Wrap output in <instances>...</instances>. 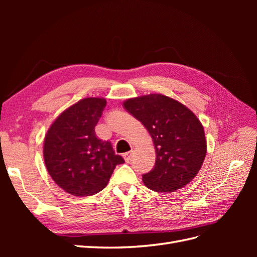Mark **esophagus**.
Instances as JSON below:
<instances>
[{
  "label": "esophagus",
  "instance_id": "obj_1",
  "mask_svg": "<svg viewBox=\"0 0 257 257\" xmlns=\"http://www.w3.org/2000/svg\"><path fill=\"white\" fill-rule=\"evenodd\" d=\"M131 158H132V151L126 152V153H123V159L126 163L131 162Z\"/></svg>",
  "mask_w": 257,
  "mask_h": 257
}]
</instances>
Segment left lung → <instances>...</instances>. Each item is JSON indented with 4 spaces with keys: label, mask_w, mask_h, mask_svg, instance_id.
<instances>
[{
    "label": "left lung",
    "mask_w": 257,
    "mask_h": 257,
    "mask_svg": "<svg viewBox=\"0 0 257 257\" xmlns=\"http://www.w3.org/2000/svg\"><path fill=\"white\" fill-rule=\"evenodd\" d=\"M123 106L152 137L157 159L151 172L143 175L147 188L170 193L191 182L207 153L204 127L197 116L162 94L128 98Z\"/></svg>",
    "instance_id": "left-lung-1"
}]
</instances>
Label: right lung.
Returning a JSON list of instances; mask_svg holds the SVG:
<instances>
[{"mask_svg": "<svg viewBox=\"0 0 257 257\" xmlns=\"http://www.w3.org/2000/svg\"><path fill=\"white\" fill-rule=\"evenodd\" d=\"M105 107V98H83L62 112L45 136L46 168L53 181L74 196L102 191L115 166L124 163L109 142L96 137L94 127Z\"/></svg>", "mask_w": 257, "mask_h": 257, "instance_id": "add662e5", "label": "right lung"}]
</instances>
